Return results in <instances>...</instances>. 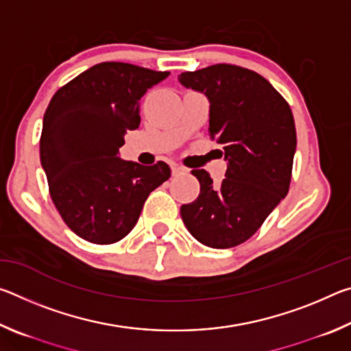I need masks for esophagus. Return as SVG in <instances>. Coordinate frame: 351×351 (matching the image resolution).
<instances>
[{
	"mask_svg": "<svg viewBox=\"0 0 351 351\" xmlns=\"http://www.w3.org/2000/svg\"><path fill=\"white\" fill-rule=\"evenodd\" d=\"M187 169L186 167H182V165H180V164H173L171 165V173H173L175 176H178V175H184V173H187Z\"/></svg>",
	"mask_w": 351,
	"mask_h": 351,
	"instance_id": "obj_1",
	"label": "esophagus"
}]
</instances>
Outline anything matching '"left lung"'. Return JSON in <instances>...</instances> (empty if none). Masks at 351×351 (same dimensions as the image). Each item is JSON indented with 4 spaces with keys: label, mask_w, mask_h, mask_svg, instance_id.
<instances>
[{
    "label": "left lung",
    "mask_w": 351,
    "mask_h": 351,
    "mask_svg": "<svg viewBox=\"0 0 351 351\" xmlns=\"http://www.w3.org/2000/svg\"><path fill=\"white\" fill-rule=\"evenodd\" d=\"M178 79L209 99V136L228 161L218 186L206 170H192L199 195L181 206L182 221L206 246H239L287 197L297 144L293 112L265 77L235 64H212Z\"/></svg>",
    "instance_id": "obj_1"
}]
</instances>
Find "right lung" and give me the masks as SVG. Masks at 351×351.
<instances>
[{"label":"right lung","mask_w":351,"mask_h":351,"mask_svg":"<svg viewBox=\"0 0 351 351\" xmlns=\"http://www.w3.org/2000/svg\"><path fill=\"white\" fill-rule=\"evenodd\" d=\"M169 74L99 63L62 86L47 105L41 167L58 213L80 239L96 245L122 240L150 192L170 178L162 161L142 165L119 158L127 130L141 123L139 100Z\"/></svg>","instance_id":"add662e5"}]
</instances>
